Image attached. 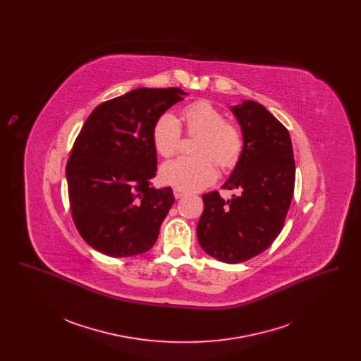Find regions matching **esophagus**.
I'll return each instance as SVG.
<instances>
[{
    "label": "esophagus",
    "instance_id": "esophagus-1",
    "mask_svg": "<svg viewBox=\"0 0 361 361\" xmlns=\"http://www.w3.org/2000/svg\"><path fill=\"white\" fill-rule=\"evenodd\" d=\"M173 195H174L176 199H180V197H183L185 195V192L181 190V189L174 188L173 189Z\"/></svg>",
    "mask_w": 361,
    "mask_h": 361
}]
</instances>
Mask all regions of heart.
Segmentation results:
<instances>
[{
    "label": "heart",
    "mask_w": 361,
    "mask_h": 361,
    "mask_svg": "<svg viewBox=\"0 0 361 361\" xmlns=\"http://www.w3.org/2000/svg\"><path fill=\"white\" fill-rule=\"evenodd\" d=\"M189 137H199L195 145L196 157H181L166 162L161 169L165 184L184 192L206 188L216 178V165L227 171L237 165L243 152L240 127L226 121L224 112L207 100L187 105L181 112ZM153 143L157 153L173 157L180 149L181 126L171 115H161L153 126Z\"/></svg>",
    "instance_id": "heart-1"
}]
</instances>
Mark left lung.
<instances>
[{
  "instance_id": "8db88e82",
  "label": "left lung",
  "mask_w": 361,
  "mask_h": 361,
  "mask_svg": "<svg viewBox=\"0 0 361 361\" xmlns=\"http://www.w3.org/2000/svg\"><path fill=\"white\" fill-rule=\"evenodd\" d=\"M240 124L243 152L224 189L203 195L197 240L211 257L238 264L267 250L283 230L295 188V159L288 130L261 104L231 108Z\"/></svg>"
}]
</instances>
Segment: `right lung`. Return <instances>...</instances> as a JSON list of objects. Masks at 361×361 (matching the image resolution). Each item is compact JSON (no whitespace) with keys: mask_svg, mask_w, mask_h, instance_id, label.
I'll list each match as a JSON object with an SVG mask.
<instances>
[{"mask_svg":"<svg viewBox=\"0 0 361 361\" xmlns=\"http://www.w3.org/2000/svg\"><path fill=\"white\" fill-rule=\"evenodd\" d=\"M180 87H139L97 105L75 137L66 178L80 235L111 257L153 247L174 203L172 188L155 189V121L184 100Z\"/></svg>","mask_w":361,"mask_h":361,"instance_id":"add662e5","label":"right lung"}]
</instances>
